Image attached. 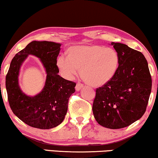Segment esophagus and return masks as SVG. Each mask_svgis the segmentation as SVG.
I'll list each match as a JSON object with an SVG mask.
<instances>
[{
  "mask_svg": "<svg viewBox=\"0 0 158 158\" xmlns=\"http://www.w3.org/2000/svg\"><path fill=\"white\" fill-rule=\"evenodd\" d=\"M83 87V85L82 84V83H77V85H76V86H75V89H76V91H80L81 90V89H82Z\"/></svg>",
  "mask_w": 158,
  "mask_h": 158,
  "instance_id": "34e87169",
  "label": "esophagus"
}]
</instances>
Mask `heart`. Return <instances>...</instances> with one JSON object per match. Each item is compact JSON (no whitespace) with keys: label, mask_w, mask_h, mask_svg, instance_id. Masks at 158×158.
I'll return each instance as SVG.
<instances>
[{"label":"heart","mask_w":158,"mask_h":158,"mask_svg":"<svg viewBox=\"0 0 158 158\" xmlns=\"http://www.w3.org/2000/svg\"><path fill=\"white\" fill-rule=\"evenodd\" d=\"M67 57L60 56L56 60L61 75L72 80L81 70L82 79L92 86L108 83L116 73L119 62L116 50L96 44L72 47L68 50Z\"/></svg>","instance_id":"heart-1"}]
</instances>
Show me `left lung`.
<instances>
[{
  "instance_id": "left-lung-1",
  "label": "left lung",
  "mask_w": 158,
  "mask_h": 158,
  "mask_svg": "<svg viewBox=\"0 0 158 158\" xmlns=\"http://www.w3.org/2000/svg\"><path fill=\"white\" fill-rule=\"evenodd\" d=\"M118 53V66L108 83L96 89L92 106L99 124L120 129L142 117L152 90L147 59L141 52L124 44L111 42Z\"/></svg>"
}]
</instances>
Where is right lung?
<instances>
[{
	"instance_id": "add662e5",
	"label": "right lung",
	"mask_w": 158,
	"mask_h": 158,
	"mask_svg": "<svg viewBox=\"0 0 158 158\" xmlns=\"http://www.w3.org/2000/svg\"><path fill=\"white\" fill-rule=\"evenodd\" d=\"M61 45L48 41H33L13 58L6 76V88L11 110L32 127L46 130L61 124L67 114L69 98L75 91L76 83L58 74L56 60ZM28 55L40 58L47 73L44 89L34 97L24 94L18 83L19 68Z\"/></svg>"
}]
</instances>
